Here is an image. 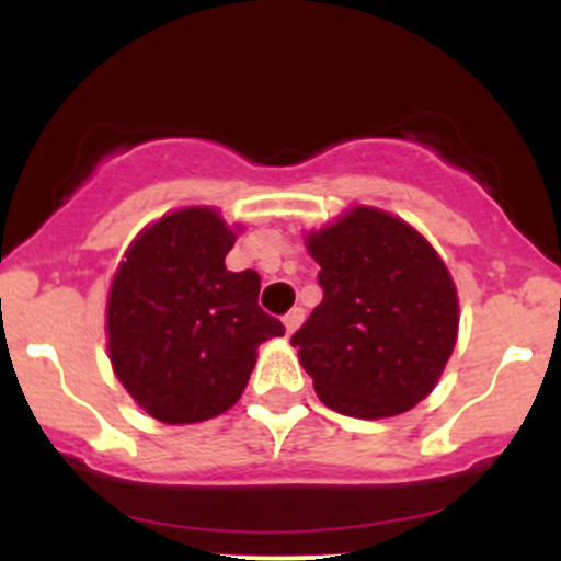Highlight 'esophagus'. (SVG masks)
Returning a JSON list of instances; mask_svg holds the SVG:
<instances>
[{
	"mask_svg": "<svg viewBox=\"0 0 561 561\" xmlns=\"http://www.w3.org/2000/svg\"><path fill=\"white\" fill-rule=\"evenodd\" d=\"M304 322V309L301 307H296V309H290V312L285 314V328H287V333H296L298 331V325H301Z\"/></svg>",
	"mask_w": 561,
	"mask_h": 561,
	"instance_id": "1",
	"label": "esophagus"
}]
</instances>
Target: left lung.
I'll list each match as a JSON object with an SVG mask.
<instances>
[{
    "mask_svg": "<svg viewBox=\"0 0 561 561\" xmlns=\"http://www.w3.org/2000/svg\"><path fill=\"white\" fill-rule=\"evenodd\" d=\"M322 301L293 333L320 401L350 417H393L439 382L458 336L448 265L412 225L355 206L307 236Z\"/></svg>",
    "mask_w": 561,
    "mask_h": 561,
    "instance_id": "left-lung-1",
    "label": "left lung"
}]
</instances>
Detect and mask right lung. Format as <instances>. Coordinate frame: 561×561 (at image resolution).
I'll list each match as a JSON object with an SVG mask.
<instances>
[{
    "label": "right lung",
    "instance_id": "add662e5",
    "mask_svg": "<svg viewBox=\"0 0 561 561\" xmlns=\"http://www.w3.org/2000/svg\"><path fill=\"white\" fill-rule=\"evenodd\" d=\"M217 208L190 206L140 230L107 293V355L118 382L171 426L228 412L265 339L285 325L257 307V271H228L236 244Z\"/></svg>",
    "mask_w": 561,
    "mask_h": 561
}]
</instances>
